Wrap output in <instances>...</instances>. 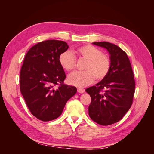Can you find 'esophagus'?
I'll use <instances>...</instances> for the list:
<instances>
[{"instance_id":"obj_1","label":"esophagus","mask_w":154,"mask_h":154,"mask_svg":"<svg viewBox=\"0 0 154 154\" xmlns=\"http://www.w3.org/2000/svg\"><path fill=\"white\" fill-rule=\"evenodd\" d=\"M77 91L79 93H83L85 92V89H84V88H78Z\"/></svg>"}]
</instances>
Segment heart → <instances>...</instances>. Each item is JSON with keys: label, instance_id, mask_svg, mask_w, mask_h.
<instances>
[{"label": "heart", "instance_id": "obj_1", "mask_svg": "<svg viewBox=\"0 0 154 154\" xmlns=\"http://www.w3.org/2000/svg\"><path fill=\"white\" fill-rule=\"evenodd\" d=\"M79 58L86 60L83 72H75L70 74L68 81L70 84L77 87H85L92 83L95 78L97 81L105 79L109 73L111 60L105 54L95 46L85 44L78 47L73 51ZM59 63L61 67L67 71L75 69L76 58L71 52L64 51L59 56Z\"/></svg>", "mask_w": 154, "mask_h": 154}]
</instances>
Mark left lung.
Wrapping results in <instances>:
<instances>
[{"instance_id": "obj_1", "label": "left lung", "mask_w": 154, "mask_h": 154, "mask_svg": "<svg viewBox=\"0 0 154 154\" xmlns=\"http://www.w3.org/2000/svg\"><path fill=\"white\" fill-rule=\"evenodd\" d=\"M93 44L109 51L111 67L105 79L86 88L91 97L88 114L96 123L110 125L119 122L132 104L135 92L134 72L127 53L118 45L107 42Z\"/></svg>"}]
</instances>
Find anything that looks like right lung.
Instances as JSON below:
<instances>
[{
    "instance_id": "add662e5",
    "label": "right lung",
    "mask_w": 154,
    "mask_h": 154,
    "mask_svg": "<svg viewBox=\"0 0 154 154\" xmlns=\"http://www.w3.org/2000/svg\"><path fill=\"white\" fill-rule=\"evenodd\" d=\"M68 48L66 42L48 40L32 46L25 56L20 90L31 113L43 122L58 118L77 91L75 87L64 84L66 76L58 60Z\"/></svg>"
}]
</instances>
